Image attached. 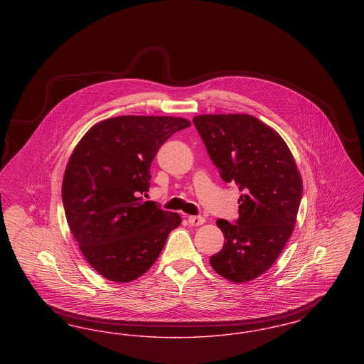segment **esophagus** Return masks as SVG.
Masks as SVG:
<instances>
[{
  "instance_id": "esophagus-1",
  "label": "esophagus",
  "mask_w": 364,
  "mask_h": 364,
  "mask_svg": "<svg viewBox=\"0 0 364 364\" xmlns=\"http://www.w3.org/2000/svg\"><path fill=\"white\" fill-rule=\"evenodd\" d=\"M205 218L203 217H200V215H190L188 217V223H190V225L192 226H200L205 224Z\"/></svg>"
}]
</instances>
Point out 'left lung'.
<instances>
[{
	"mask_svg": "<svg viewBox=\"0 0 364 364\" xmlns=\"http://www.w3.org/2000/svg\"><path fill=\"white\" fill-rule=\"evenodd\" d=\"M193 124L225 183L242 191L235 224L218 220L225 242L211 267L240 284L276 262L294 232L301 177L291 150L274 129L250 114H202Z\"/></svg>",
	"mask_w": 364,
	"mask_h": 364,
	"instance_id": "1",
	"label": "left lung"
}]
</instances>
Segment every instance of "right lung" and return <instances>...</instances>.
Segmentation results:
<instances>
[{
    "label": "right lung",
    "instance_id": "add662e5",
    "mask_svg": "<svg viewBox=\"0 0 364 364\" xmlns=\"http://www.w3.org/2000/svg\"><path fill=\"white\" fill-rule=\"evenodd\" d=\"M181 117L119 116L95 124L75 147L63 180L67 223L87 262L114 282L146 273L177 213L141 202L150 188V166L159 147L190 127Z\"/></svg>",
    "mask_w": 364,
    "mask_h": 364
}]
</instances>
